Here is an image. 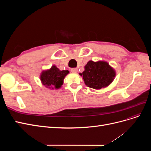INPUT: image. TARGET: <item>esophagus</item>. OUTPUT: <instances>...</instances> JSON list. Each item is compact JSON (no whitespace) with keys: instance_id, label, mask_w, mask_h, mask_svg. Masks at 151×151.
I'll return each mask as SVG.
<instances>
[{"instance_id":"obj_1","label":"esophagus","mask_w":151,"mask_h":151,"mask_svg":"<svg viewBox=\"0 0 151 151\" xmlns=\"http://www.w3.org/2000/svg\"><path fill=\"white\" fill-rule=\"evenodd\" d=\"M71 72L72 73H74V74H76V73L77 72V68H71Z\"/></svg>"}]
</instances>
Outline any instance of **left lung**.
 <instances>
[{"label":"left lung","instance_id":"left-lung-1","mask_svg":"<svg viewBox=\"0 0 151 151\" xmlns=\"http://www.w3.org/2000/svg\"><path fill=\"white\" fill-rule=\"evenodd\" d=\"M85 84L89 88L100 89L106 88L113 81L116 76L114 68L107 62L89 60L84 66V70L79 73Z\"/></svg>","mask_w":151,"mask_h":151}]
</instances>
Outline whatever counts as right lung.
Listing matches in <instances>:
<instances>
[{"instance_id": "obj_1", "label": "right lung", "mask_w": 151, "mask_h": 151, "mask_svg": "<svg viewBox=\"0 0 151 151\" xmlns=\"http://www.w3.org/2000/svg\"><path fill=\"white\" fill-rule=\"evenodd\" d=\"M68 73V70H60L58 68L53 65L49 69L43 70L40 78L42 84L46 88L58 89L63 85V80Z\"/></svg>"}]
</instances>
